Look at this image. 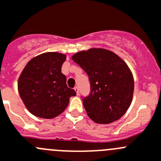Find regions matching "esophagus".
I'll list each match as a JSON object with an SVG mask.
<instances>
[{
    "mask_svg": "<svg viewBox=\"0 0 161 161\" xmlns=\"http://www.w3.org/2000/svg\"><path fill=\"white\" fill-rule=\"evenodd\" d=\"M75 91H76V94H77V95H79V87H78V86H75Z\"/></svg>",
    "mask_w": 161,
    "mask_h": 161,
    "instance_id": "obj_1",
    "label": "esophagus"
}]
</instances>
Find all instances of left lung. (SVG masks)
<instances>
[{
  "label": "left lung",
  "instance_id": "1",
  "mask_svg": "<svg viewBox=\"0 0 161 161\" xmlns=\"http://www.w3.org/2000/svg\"><path fill=\"white\" fill-rule=\"evenodd\" d=\"M71 58L89 76L91 94L82 99L88 116L100 124L121 118L129 108L134 92L132 73L125 62L102 48L79 51Z\"/></svg>",
  "mask_w": 161,
  "mask_h": 161
}]
</instances>
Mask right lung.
Masks as SVG:
<instances>
[{"label":"right lung","mask_w":161,"mask_h":161,"mask_svg":"<svg viewBox=\"0 0 161 161\" xmlns=\"http://www.w3.org/2000/svg\"><path fill=\"white\" fill-rule=\"evenodd\" d=\"M66 54L47 52L29 61L20 75L17 88L21 100L31 114L43 119H53L67 108L70 98L76 95L67 87L62 73Z\"/></svg>","instance_id":"right-lung-1"}]
</instances>
